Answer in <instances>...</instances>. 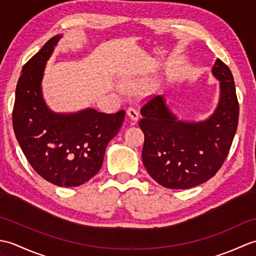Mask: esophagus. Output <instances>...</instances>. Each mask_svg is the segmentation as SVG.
Masks as SVG:
<instances>
[{"instance_id": "esophagus-1", "label": "esophagus", "mask_w": 256, "mask_h": 256, "mask_svg": "<svg viewBox=\"0 0 256 256\" xmlns=\"http://www.w3.org/2000/svg\"><path fill=\"white\" fill-rule=\"evenodd\" d=\"M126 113H128V116L130 118H131L133 122H138V112L136 108H128Z\"/></svg>"}]
</instances>
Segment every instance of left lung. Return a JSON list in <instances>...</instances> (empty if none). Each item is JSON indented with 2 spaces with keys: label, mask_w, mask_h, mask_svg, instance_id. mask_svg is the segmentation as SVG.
<instances>
[{
  "label": "left lung",
  "mask_w": 256,
  "mask_h": 256,
  "mask_svg": "<svg viewBox=\"0 0 256 256\" xmlns=\"http://www.w3.org/2000/svg\"><path fill=\"white\" fill-rule=\"evenodd\" d=\"M211 72L220 82V99L204 121L178 120L162 96L152 98L140 108L143 164L162 187L188 189L206 182L229 153L238 121L236 84L229 67L219 58Z\"/></svg>",
  "instance_id": "obj_1"
}]
</instances>
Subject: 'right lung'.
I'll return each instance as SVG.
<instances>
[{"label": "right lung", "instance_id": "right-lung-1", "mask_svg": "<svg viewBox=\"0 0 256 256\" xmlns=\"http://www.w3.org/2000/svg\"><path fill=\"white\" fill-rule=\"evenodd\" d=\"M62 35L52 37L23 69L16 86L13 128L34 170L59 187H77L100 170L108 142L118 133L125 111L114 114L84 108L52 111L42 96L46 62Z\"/></svg>", "mask_w": 256, "mask_h": 256}]
</instances>
